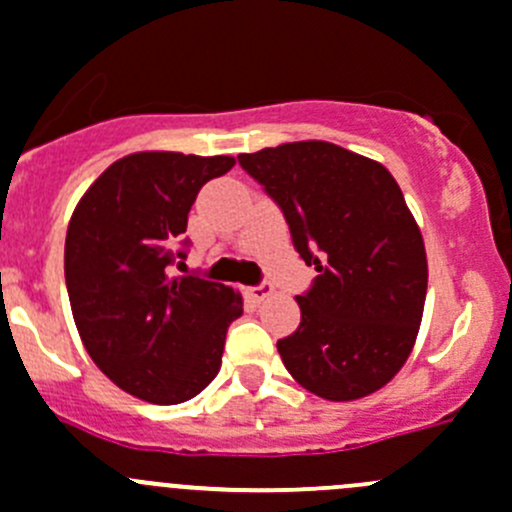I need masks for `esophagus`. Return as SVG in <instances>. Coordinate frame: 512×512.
Here are the masks:
<instances>
[{"mask_svg":"<svg viewBox=\"0 0 512 512\" xmlns=\"http://www.w3.org/2000/svg\"><path fill=\"white\" fill-rule=\"evenodd\" d=\"M272 290H275V288H272L270 283H262V285H255V288H247V295H250L255 303H262L265 298H270Z\"/></svg>","mask_w":512,"mask_h":512,"instance_id":"esophagus-1","label":"esophagus"}]
</instances>
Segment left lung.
Here are the masks:
<instances>
[{"label":"left lung","instance_id":"1","mask_svg":"<svg viewBox=\"0 0 512 512\" xmlns=\"http://www.w3.org/2000/svg\"><path fill=\"white\" fill-rule=\"evenodd\" d=\"M283 209L293 245L321 272L298 295L300 326L278 341L295 381L353 401L407 364L427 298V252L384 164L328 141H293L237 156Z\"/></svg>","mask_w":512,"mask_h":512}]
</instances>
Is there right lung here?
<instances>
[{"label": "right lung", "mask_w": 512, "mask_h": 512, "mask_svg": "<svg viewBox=\"0 0 512 512\" xmlns=\"http://www.w3.org/2000/svg\"><path fill=\"white\" fill-rule=\"evenodd\" d=\"M232 166V156L136 151L113 161L70 217L65 285L80 341L136 399L181 404L219 374L242 295L171 267L199 189Z\"/></svg>", "instance_id": "right-lung-1"}]
</instances>
